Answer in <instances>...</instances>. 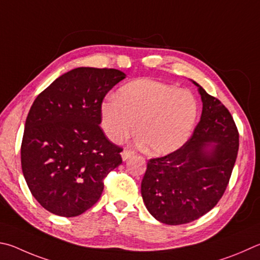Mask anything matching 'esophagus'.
Instances as JSON below:
<instances>
[{"instance_id":"esophagus-1","label":"esophagus","mask_w":260,"mask_h":260,"mask_svg":"<svg viewBox=\"0 0 260 260\" xmlns=\"http://www.w3.org/2000/svg\"><path fill=\"white\" fill-rule=\"evenodd\" d=\"M133 154H134L133 151H131V150H124V151H122V152H121V158H122V160H124V161H125V160L131 158Z\"/></svg>"}]
</instances>
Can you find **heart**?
<instances>
[{"instance_id":"obj_1","label":"heart","mask_w":260,"mask_h":260,"mask_svg":"<svg viewBox=\"0 0 260 260\" xmlns=\"http://www.w3.org/2000/svg\"><path fill=\"white\" fill-rule=\"evenodd\" d=\"M199 102L186 89L152 79L125 85L117 98L101 106V124L112 142H122L138 134L150 152L167 154L187 142L194 128Z\"/></svg>"}]
</instances>
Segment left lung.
<instances>
[{
	"label": "left lung",
	"mask_w": 260,
	"mask_h": 260,
	"mask_svg": "<svg viewBox=\"0 0 260 260\" xmlns=\"http://www.w3.org/2000/svg\"><path fill=\"white\" fill-rule=\"evenodd\" d=\"M202 114L191 139L165 157L150 159L141 183L146 209L160 223L181 225L210 211L223 197L239 150L230 111L199 84Z\"/></svg>",
	"instance_id": "left-lung-1"
}]
</instances>
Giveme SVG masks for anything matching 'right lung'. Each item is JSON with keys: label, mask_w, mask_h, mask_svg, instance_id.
<instances>
[{"label": "right lung", "mask_w": 260, "mask_h": 260, "mask_svg": "<svg viewBox=\"0 0 260 260\" xmlns=\"http://www.w3.org/2000/svg\"><path fill=\"white\" fill-rule=\"evenodd\" d=\"M126 77L117 69L79 67L46 87L28 112L21 143L23 177L39 204L75 217L96 204L103 178L121 164V148L101 127L106 94Z\"/></svg>", "instance_id": "add662e5"}]
</instances>
